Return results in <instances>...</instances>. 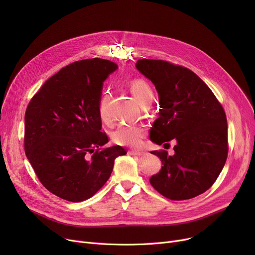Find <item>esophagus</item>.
Wrapping results in <instances>:
<instances>
[{
	"label": "esophagus",
	"instance_id": "esophagus-1",
	"mask_svg": "<svg viewBox=\"0 0 255 255\" xmlns=\"http://www.w3.org/2000/svg\"><path fill=\"white\" fill-rule=\"evenodd\" d=\"M129 154L132 155V156H141L144 154V152L142 151H135V150H131L129 151Z\"/></svg>",
	"mask_w": 255,
	"mask_h": 255
}]
</instances>
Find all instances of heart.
<instances>
[{"label": "heart", "mask_w": 255, "mask_h": 255, "mask_svg": "<svg viewBox=\"0 0 255 255\" xmlns=\"http://www.w3.org/2000/svg\"><path fill=\"white\" fill-rule=\"evenodd\" d=\"M129 88L133 96L140 106L151 105L154 93L150 85L143 79H133L129 84ZM110 94L104 92L98 104V114L102 122H107L109 120V107ZM145 135V129L142 126L137 125H120L112 134V139L115 143L126 146H137L141 143L142 138Z\"/></svg>", "instance_id": "1"}]
</instances>
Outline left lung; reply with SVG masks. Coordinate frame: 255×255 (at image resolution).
I'll list each match as a JSON object with an SVG mask.
<instances>
[{
    "instance_id": "left-lung-1",
    "label": "left lung",
    "mask_w": 255,
    "mask_h": 255,
    "mask_svg": "<svg viewBox=\"0 0 255 255\" xmlns=\"http://www.w3.org/2000/svg\"><path fill=\"white\" fill-rule=\"evenodd\" d=\"M136 68L155 85L159 117L150 130L157 144L175 139V155L153 151L162 167L151 177L154 188L171 200L193 198L215 183L229 153L221 103L193 71L163 60L140 59ZM166 144V143H165Z\"/></svg>"
}]
</instances>
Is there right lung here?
Returning <instances> with one entry per match:
<instances>
[{"label": "right lung", "instance_id": "1", "mask_svg": "<svg viewBox=\"0 0 255 255\" xmlns=\"http://www.w3.org/2000/svg\"><path fill=\"white\" fill-rule=\"evenodd\" d=\"M117 68L97 58L71 63L49 77L26 107V158L45 188L68 202L96 194L115 159L127 153L120 145L101 148L109 137L101 132L98 104L103 82Z\"/></svg>", "mask_w": 255, "mask_h": 255}]
</instances>
